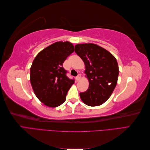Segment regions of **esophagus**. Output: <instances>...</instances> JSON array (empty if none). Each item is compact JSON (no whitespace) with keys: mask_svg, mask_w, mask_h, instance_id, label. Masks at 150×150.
<instances>
[{"mask_svg":"<svg viewBox=\"0 0 150 150\" xmlns=\"http://www.w3.org/2000/svg\"><path fill=\"white\" fill-rule=\"evenodd\" d=\"M81 75L80 74H79L78 76H77L76 77V81H79V80L81 79Z\"/></svg>","mask_w":150,"mask_h":150,"instance_id":"34e87169","label":"esophagus"}]
</instances>
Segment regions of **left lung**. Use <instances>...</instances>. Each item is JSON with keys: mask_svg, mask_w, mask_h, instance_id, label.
<instances>
[{"mask_svg": "<svg viewBox=\"0 0 150 150\" xmlns=\"http://www.w3.org/2000/svg\"><path fill=\"white\" fill-rule=\"evenodd\" d=\"M75 52L82 59L86 66L84 71L89 80V88L80 93V98L86 105H101L114 91L119 74L116 58L96 44H77Z\"/></svg>", "mask_w": 150, "mask_h": 150, "instance_id": "1", "label": "left lung"}]
</instances>
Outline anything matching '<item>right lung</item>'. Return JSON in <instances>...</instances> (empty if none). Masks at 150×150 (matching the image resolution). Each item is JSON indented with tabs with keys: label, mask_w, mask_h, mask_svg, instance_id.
<instances>
[{
	"label": "right lung",
	"mask_w": 150,
	"mask_h": 150,
	"mask_svg": "<svg viewBox=\"0 0 150 150\" xmlns=\"http://www.w3.org/2000/svg\"><path fill=\"white\" fill-rule=\"evenodd\" d=\"M74 51L72 43L57 42L44 49L33 61L30 83L35 96L46 106L56 108L66 101L74 79L66 76L62 64Z\"/></svg>",
	"instance_id": "1"
}]
</instances>
